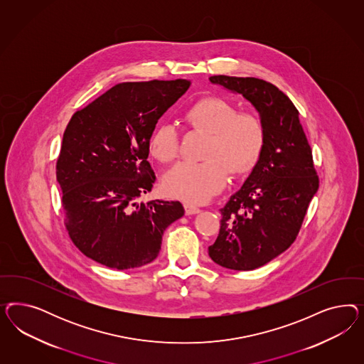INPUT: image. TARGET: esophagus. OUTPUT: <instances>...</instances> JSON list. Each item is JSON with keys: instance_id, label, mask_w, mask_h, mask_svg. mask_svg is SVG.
Returning <instances> with one entry per match:
<instances>
[{"instance_id": "esophagus-1", "label": "esophagus", "mask_w": 364, "mask_h": 364, "mask_svg": "<svg viewBox=\"0 0 364 364\" xmlns=\"http://www.w3.org/2000/svg\"><path fill=\"white\" fill-rule=\"evenodd\" d=\"M184 208H186L187 215H198V213H200V210H201L200 208H198V207L192 205V204H186Z\"/></svg>"}]
</instances>
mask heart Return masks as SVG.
Returning a JSON list of instances; mask_svg holds the SVG:
<instances>
[{
  "label": "heart",
  "mask_w": 364,
  "mask_h": 364,
  "mask_svg": "<svg viewBox=\"0 0 364 364\" xmlns=\"http://www.w3.org/2000/svg\"><path fill=\"white\" fill-rule=\"evenodd\" d=\"M235 105L220 97H204L188 108V125L208 133L203 163H180L164 176L168 195L192 204L207 203L220 192L232 176L254 169L264 149L265 129L254 113H236ZM177 131L171 124L154 129L149 152L160 163H171L177 156Z\"/></svg>",
  "instance_id": "heart-1"
}]
</instances>
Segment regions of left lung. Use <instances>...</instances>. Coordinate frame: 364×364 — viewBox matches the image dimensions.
Returning <instances> with one entry per match:
<instances>
[{
	"instance_id": "1",
	"label": "left lung",
	"mask_w": 364,
	"mask_h": 364,
	"mask_svg": "<svg viewBox=\"0 0 364 364\" xmlns=\"http://www.w3.org/2000/svg\"><path fill=\"white\" fill-rule=\"evenodd\" d=\"M210 81L242 96L264 125L262 156L221 208L220 232L208 248L216 264L252 271L283 254L296 239L319 178L298 109L280 89L255 77L220 75Z\"/></svg>"
}]
</instances>
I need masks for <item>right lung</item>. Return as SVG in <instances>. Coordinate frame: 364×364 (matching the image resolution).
<instances>
[{"label": "right lung", "mask_w": 364, "mask_h": 364, "mask_svg": "<svg viewBox=\"0 0 364 364\" xmlns=\"http://www.w3.org/2000/svg\"><path fill=\"white\" fill-rule=\"evenodd\" d=\"M189 87L183 78L122 82L72 116L55 175L66 230L89 259L122 271L148 264L183 218L180 201L139 198L156 178L148 161L156 124Z\"/></svg>", "instance_id": "add662e5"}]
</instances>
